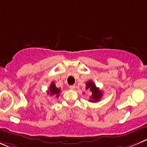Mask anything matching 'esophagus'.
Returning <instances> with one entry per match:
<instances>
[{
  "label": "esophagus",
  "mask_w": 147,
  "mask_h": 147,
  "mask_svg": "<svg viewBox=\"0 0 147 147\" xmlns=\"http://www.w3.org/2000/svg\"><path fill=\"white\" fill-rule=\"evenodd\" d=\"M69 88L71 89H72V90H74V89H75V88H76V86H75V85H71V86H69Z\"/></svg>",
  "instance_id": "esophagus-1"
}]
</instances>
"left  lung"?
<instances>
[{"mask_svg": "<svg viewBox=\"0 0 147 147\" xmlns=\"http://www.w3.org/2000/svg\"><path fill=\"white\" fill-rule=\"evenodd\" d=\"M86 89H89V92H92V96L90 97L91 99L89 100V102H97L100 101L102 96V92L100 90L99 88H97L94 83L92 81H89L86 82Z\"/></svg>", "mask_w": 147, "mask_h": 147, "instance_id": "8db88e82", "label": "left lung"}]
</instances>
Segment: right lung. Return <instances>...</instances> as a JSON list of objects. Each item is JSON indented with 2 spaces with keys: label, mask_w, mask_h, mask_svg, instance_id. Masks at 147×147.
<instances>
[{
  "label": "right lung",
  "mask_w": 147,
  "mask_h": 147,
  "mask_svg": "<svg viewBox=\"0 0 147 147\" xmlns=\"http://www.w3.org/2000/svg\"><path fill=\"white\" fill-rule=\"evenodd\" d=\"M47 92L50 96L55 95V97L58 98L60 95L61 89H60V88H57L56 86H55V83H54V82H52L51 84H50V88H49V90L47 91Z\"/></svg>",
  "instance_id": "add662e5"
}]
</instances>
